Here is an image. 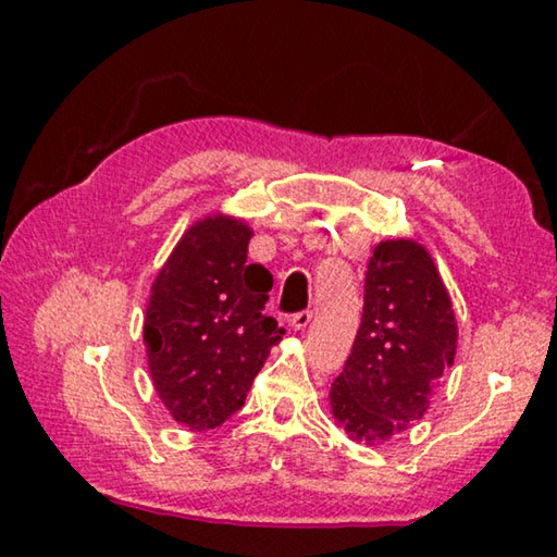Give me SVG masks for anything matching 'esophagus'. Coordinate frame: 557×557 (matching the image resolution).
<instances>
[{
    "label": "esophagus",
    "instance_id": "1",
    "mask_svg": "<svg viewBox=\"0 0 557 557\" xmlns=\"http://www.w3.org/2000/svg\"><path fill=\"white\" fill-rule=\"evenodd\" d=\"M312 309H301V312H297V314H292L289 317V324H292V329H307L309 326V322H312Z\"/></svg>",
    "mask_w": 557,
    "mask_h": 557
}]
</instances>
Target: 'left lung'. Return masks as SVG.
<instances>
[{
	"label": "left lung",
	"mask_w": 557,
	"mask_h": 557,
	"mask_svg": "<svg viewBox=\"0 0 557 557\" xmlns=\"http://www.w3.org/2000/svg\"><path fill=\"white\" fill-rule=\"evenodd\" d=\"M455 351V312L430 252L412 240L379 243L361 326L329 395L336 422L366 445L388 440L425 414Z\"/></svg>",
	"instance_id": "1"
}]
</instances>
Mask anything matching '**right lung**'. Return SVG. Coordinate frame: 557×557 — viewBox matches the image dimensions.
I'll return each instance as SVG.
<instances>
[{
	"label": "right lung",
	"mask_w": 557,
	"mask_h": 557,
	"mask_svg": "<svg viewBox=\"0 0 557 557\" xmlns=\"http://www.w3.org/2000/svg\"><path fill=\"white\" fill-rule=\"evenodd\" d=\"M248 225L213 215L178 240L149 295L145 344L176 422L213 430L238 412L285 329L265 309L272 275L248 265Z\"/></svg>",
	"instance_id": "right-lung-1"
}]
</instances>
